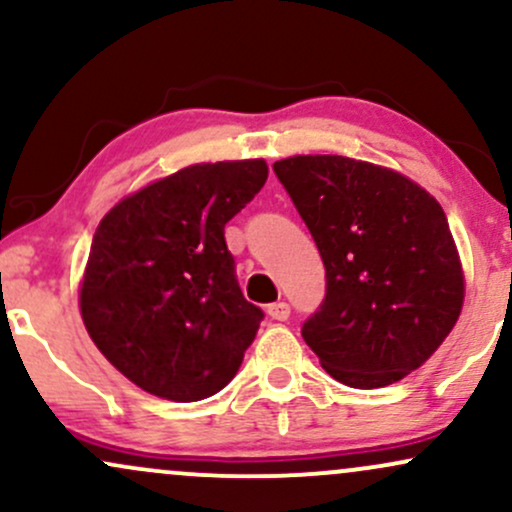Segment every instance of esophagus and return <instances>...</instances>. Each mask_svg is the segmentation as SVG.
I'll return each mask as SVG.
<instances>
[{
    "instance_id": "obj_1",
    "label": "esophagus",
    "mask_w": 512,
    "mask_h": 512,
    "mask_svg": "<svg viewBox=\"0 0 512 512\" xmlns=\"http://www.w3.org/2000/svg\"><path fill=\"white\" fill-rule=\"evenodd\" d=\"M267 315L272 317V320H279V322L289 320L291 305L284 303V301H276V303H272V305H269V308H267Z\"/></svg>"
}]
</instances>
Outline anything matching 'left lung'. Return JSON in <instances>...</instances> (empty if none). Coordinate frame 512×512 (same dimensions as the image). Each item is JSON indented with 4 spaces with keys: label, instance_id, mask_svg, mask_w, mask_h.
Wrapping results in <instances>:
<instances>
[{
    "label": "left lung",
    "instance_id": "obj_1",
    "mask_svg": "<svg viewBox=\"0 0 512 512\" xmlns=\"http://www.w3.org/2000/svg\"><path fill=\"white\" fill-rule=\"evenodd\" d=\"M274 173L308 226L327 291L305 344L339 383L402 380L443 344L464 301L448 219L424 187L346 156H291Z\"/></svg>",
    "mask_w": 512,
    "mask_h": 512
}]
</instances>
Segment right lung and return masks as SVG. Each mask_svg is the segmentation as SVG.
I'll return each mask as SVG.
<instances>
[{"mask_svg": "<svg viewBox=\"0 0 512 512\" xmlns=\"http://www.w3.org/2000/svg\"><path fill=\"white\" fill-rule=\"evenodd\" d=\"M267 173L262 158L187 166L96 228L81 317L101 354L151 395L197 402L238 373L264 313L240 291L223 228Z\"/></svg>", "mask_w": 512, "mask_h": 512, "instance_id": "1", "label": "right lung"}]
</instances>
